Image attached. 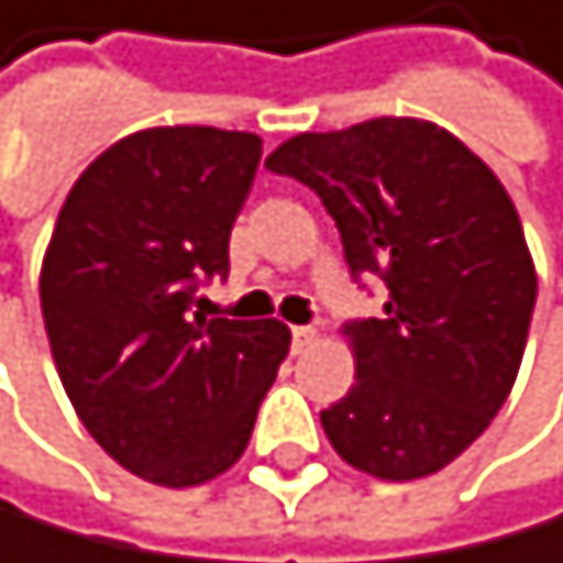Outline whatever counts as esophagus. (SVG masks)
<instances>
[{"label":"esophagus","instance_id":"obj_1","mask_svg":"<svg viewBox=\"0 0 563 563\" xmlns=\"http://www.w3.org/2000/svg\"><path fill=\"white\" fill-rule=\"evenodd\" d=\"M312 341H316V330H312V327H290V344H294V352H305Z\"/></svg>","mask_w":563,"mask_h":563}]
</instances>
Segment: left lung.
<instances>
[{
	"label": "left lung",
	"instance_id": "1",
	"mask_svg": "<svg viewBox=\"0 0 563 563\" xmlns=\"http://www.w3.org/2000/svg\"><path fill=\"white\" fill-rule=\"evenodd\" d=\"M265 168L290 175L338 222L355 279L388 287L380 319H352L355 384L319 413L355 471L413 482L478 438L518 377L536 265L514 200L453 132L374 118L301 132Z\"/></svg>",
	"mask_w": 563,
	"mask_h": 563
}]
</instances>
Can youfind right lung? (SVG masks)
I'll return each instance as SVG.
<instances>
[{
  "instance_id": "obj_1",
  "label": "right lung",
  "mask_w": 563,
  "mask_h": 563,
  "mask_svg": "<svg viewBox=\"0 0 563 563\" xmlns=\"http://www.w3.org/2000/svg\"><path fill=\"white\" fill-rule=\"evenodd\" d=\"M262 140L208 125L146 129L78 175L42 262V319L64 391L121 467L168 488L244 456L290 349L276 319L194 312L230 273V233Z\"/></svg>"
}]
</instances>
